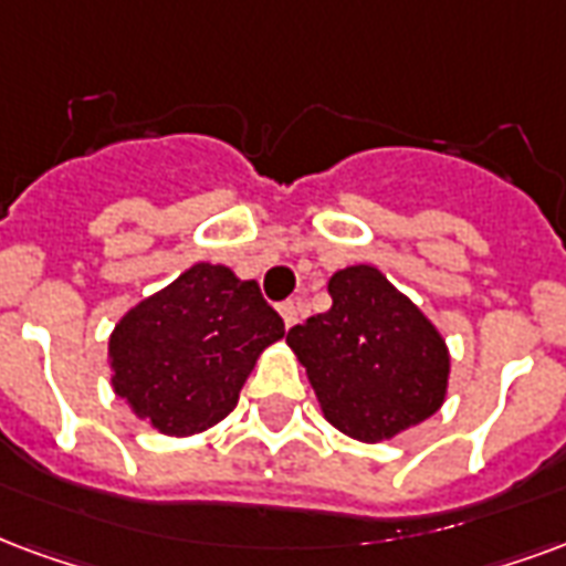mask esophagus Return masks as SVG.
<instances>
[{
    "mask_svg": "<svg viewBox=\"0 0 566 566\" xmlns=\"http://www.w3.org/2000/svg\"><path fill=\"white\" fill-rule=\"evenodd\" d=\"M279 312H282V321H284V326H287V329H291V326L300 321V305H296L294 300H287V303L279 305Z\"/></svg>",
    "mask_w": 566,
    "mask_h": 566,
    "instance_id": "esophagus-1",
    "label": "esophagus"
}]
</instances>
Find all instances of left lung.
<instances>
[{
  "instance_id": "1",
  "label": "left lung",
  "mask_w": 566,
  "mask_h": 566,
  "mask_svg": "<svg viewBox=\"0 0 566 566\" xmlns=\"http://www.w3.org/2000/svg\"><path fill=\"white\" fill-rule=\"evenodd\" d=\"M333 308L287 333L324 417L357 441H384L441 408L447 345L375 266L329 279Z\"/></svg>"
}]
</instances>
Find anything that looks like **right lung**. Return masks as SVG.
Instances as JSON below:
<instances>
[{
  "label": "right lung",
  "instance_id": "1",
  "mask_svg": "<svg viewBox=\"0 0 566 566\" xmlns=\"http://www.w3.org/2000/svg\"><path fill=\"white\" fill-rule=\"evenodd\" d=\"M282 336L258 282L195 263L116 324L113 389L158 432H203L237 408L254 359Z\"/></svg>",
  "mask_w": 566,
  "mask_h": 566
}]
</instances>
